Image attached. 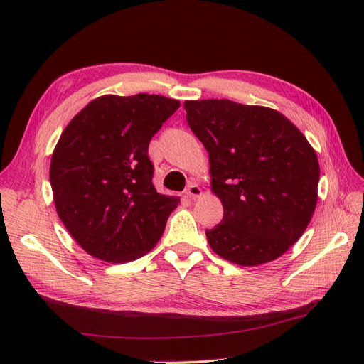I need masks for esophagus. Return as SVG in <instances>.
Segmentation results:
<instances>
[{
  "label": "esophagus",
  "mask_w": 364,
  "mask_h": 364,
  "mask_svg": "<svg viewBox=\"0 0 364 364\" xmlns=\"http://www.w3.org/2000/svg\"><path fill=\"white\" fill-rule=\"evenodd\" d=\"M185 194H187V198H191V199H198L202 196V188L199 187L198 183H190L187 191H185Z\"/></svg>",
  "instance_id": "34e87169"
}]
</instances>
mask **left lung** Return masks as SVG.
<instances>
[{
    "label": "left lung",
    "mask_w": 364,
    "mask_h": 364,
    "mask_svg": "<svg viewBox=\"0 0 364 364\" xmlns=\"http://www.w3.org/2000/svg\"><path fill=\"white\" fill-rule=\"evenodd\" d=\"M187 122L210 161L224 218L207 230L211 250L255 267L278 259L303 236L318 200L320 164L286 115L232 100H187Z\"/></svg>",
    "instance_id": "left-lung-1"
}]
</instances>
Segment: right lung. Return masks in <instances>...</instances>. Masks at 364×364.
<instances>
[{
  "instance_id": "obj_1",
  "label": "right lung",
  "mask_w": 364,
  "mask_h": 364,
  "mask_svg": "<svg viewBox=\"0 0 364 364\" xmlns=\"http://www.w3.org/2000/svg\"><path fill=\"white\" fill-rule=\"evenodd\" d=\"M179 106L156 94L102 95L61 132L49 170L55 210L94 258L134 261L161 239L181 198L156 191L148 145Z\"/></svg>"
}]
</instances>
